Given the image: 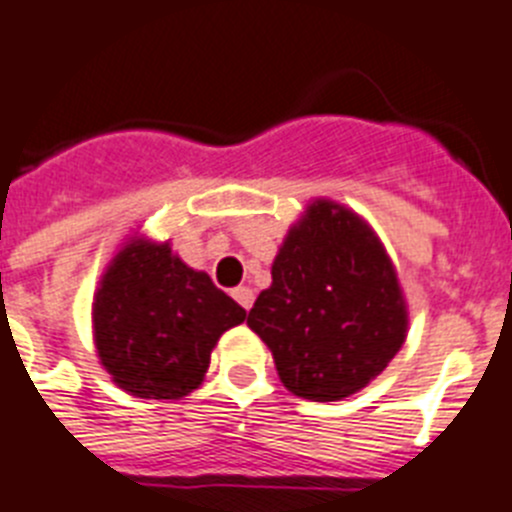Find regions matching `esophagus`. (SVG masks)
<instances>
[{
  "instance_id": "obj_1",
  "label": "esophagus",
  "mask_w": 512,
  "mask_h": 512,
  "mask_svg": "<svg viewBox=\"0 0 512 512\" xmlns=\"http://www.w3.org/2000/svg\"><path fill=\"white\" fill-rule=\"evenodd\" d=\"M231 296H234L236 302L242 304V307L247 309V312H249V307L255 304V291L249 289V286H236V289L231 291Z\"/></svg>"
}]
</instances>
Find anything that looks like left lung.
Wrapping results in <instances>:
<instances>
[{"instance_id": "obj_1", "label": "left lung", "mask_w": 512, "mask_h": 512, "mask_svg": "<svg viewBox=\"0 0 512 512\" xmlns=\"http://www.w3.org/2000/svg\"><path fill=\"white\" fill-rule=\"evenodd\" d=\"M247 325L273 354L278 377L307 401H341L388 367L409 328L388 252L354 210L309 203L273 260Z\"/></svg>"}]
</instances>
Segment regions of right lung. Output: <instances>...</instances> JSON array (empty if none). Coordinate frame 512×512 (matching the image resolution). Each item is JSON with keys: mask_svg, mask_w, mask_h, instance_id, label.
Returning a JSON list of instances; mask_svg holds the SVG:
<instances>
[{"mask_svg": "<svg viewBox=\"0 0 512 512\" xmlns=\"http://www.w3.org/2000/svg\"><path fill=\"white\" fill-rule=\"evenodd\" d=\"M247 312L169 242L132 236L93 296L98 359L124 393L179 401L203 385L210 351Z\"/></svg>", "mask_w": 512, "mask_h": 512, "instance_id": "add662e5", "label": "right lung"}]
</instances>
